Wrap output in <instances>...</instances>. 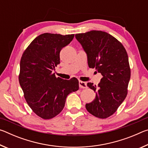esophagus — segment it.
<instances>
[{
    "mask_svg": "<svg viewBox=\"0 0 148 148\" xmlns=\"http://www.w3.org/2000/svg\"><path fill=\"white\" fill-rule=\"evenodd\" d=\"M79 86L80 88L82 89H85V88H87V84L86 82H82V81H79Z\"/></svg>",
    "mask_w": 148,
    "mask_h": 148,
    "instance_id": "34e87169",
    "label": "esophagus"
}]
</instances>
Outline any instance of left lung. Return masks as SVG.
I'll list each match as a JSON object with an SVG mask.
<instances>
[{"instance_id":"8db88e82","label":"left lung","mask_w":148,"mask_h":148,"mask_svg":"<svg viewBox=\"0 0 148 148\" xmlns=\"http://www.w3.org/2000/svg\"><path fill=\"white\" fill-rule=\"evenodd\" d=\"M75 36L87 53L89 68H95L102 76L98 86L87 83L96 95L86 108L92 116L107 118L116 112L127 95L131 69L126 49L104 31H91Z\"/></svg>"}]
</instances>
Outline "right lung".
I'll list each match as a JSON object with an SVG mask.
<instances>
[{"label":"right lung","instance_id":"right-lung-1","mask_svg":"<svg viewBox=\"0 0 148 148\" xmlns=\"http://www.w3.org/2000/svg\"><path fill=\"white\" fill-rule=\"evenodd\" d=\"M74 34L44 33L32 41L20 61L19 84L30 108L44 119L57 116L64 108L66 97L79 89L76 77H56L53 71L60 63V51Z\"/></svg>","mask_w":148,"mask_h":148}]
</instances>
